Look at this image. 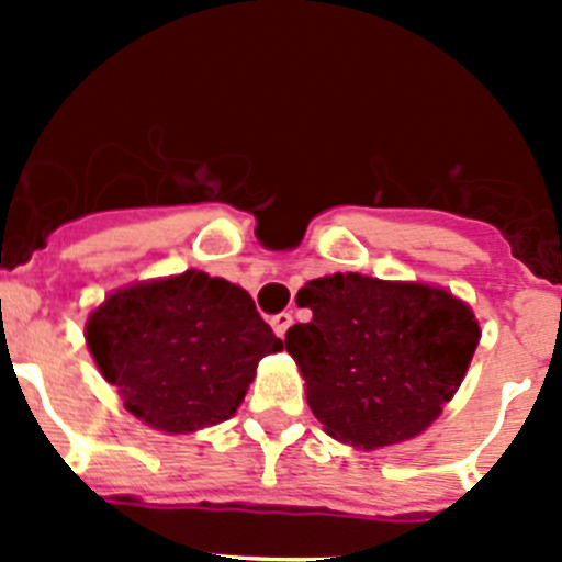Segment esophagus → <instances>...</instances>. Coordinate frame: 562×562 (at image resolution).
Masks as SVG:
<instances>
[{
    "label": "esophagus",
    "mask_w": 562,
    "mask_h": 562,
    "mask_svg": "<svg viewBox=\"0 0 562 562\" xmlns=\"http://www.w3.org/2000/svg\"><path fill=\"white\" fill-rule=\"evenodd\" d=\"M270 326H272V331H276L278 337H284L286 329L292 326V315H290V312H278V315L270 317Z\"/></svg>",
    "instance_id": "34e87169"
}]
</instances>
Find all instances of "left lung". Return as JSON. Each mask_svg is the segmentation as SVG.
<instances>
[{
	"label": "left lung",
	"mask_w": 562,
	"mask_h": 562,
	"mask_svg": "<svg viewBox=\"0 0 562 562\" xmlns=\"http://www.w3.org/2000/svg\"><path fill=\"white\" fill-rule=\"evenodd\" d=\"M310 324L286 331L306 400L326 434L362 450L414 439L453 400L479 346V321L428 284L335 272L297 292Z\"/></svg>",
	"instance_id": "8db88e82"
}]
</instances>
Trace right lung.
<instances>
[{
    "label": "right lung",
    "instance_id": "right-lung-1",
    "mask_svg": "<svg viewBox=\"0 0 562 562\" xmlns=\"http://www.w3.org/2000/svg\"><path fill=\"white\" fill-rule=\"evenodd\" d=\"M87 342L126 411L166 434L231 419L258 360L284 349L241 286L200 270L109 295Z\"/></svg>",
    "mask_w": 562,
    "mask_h": 562
}]
</instances>
